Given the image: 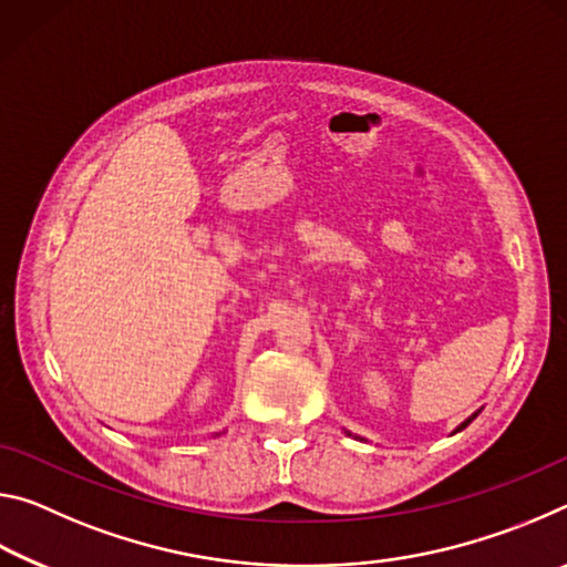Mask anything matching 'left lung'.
Wrapping results in <instances>:
<instances>
[{
  "label": "left lung",
  "mask_w": 567,
  "mask_h": 567,
  "mask_svg": "<svg viewBox=\"0 0 567 567\" xmlns=\"http://www.w3.org/2000/svg\"><path fill=\"white\" fill-rule=\"evenodd\" d=\"M480 412H483V408H480V410H475V412H473V415H470L467 420H463V422H460V425H457V427H455V430H453V433H450V435H455V433H460V430H465V427L470 425V422H473V420H475V417L480 415ZM348 435H350V437H354V440H362V443H368V440H364V437H360V435H352V433H350V430H348Z\"/></svg>",
  "instance_id": "1"
}]
</instances>
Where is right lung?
I'll return each instance as SVG.
<instances>
[{"label":"right lung","mask_w":567,"mask_h":567,"mask_svg":"<svg viewBox=\"0 0 567 567\" xmlns=\"http://www.w3.org/2000/svg\"><path fill=\"white\" fill-rule=\"evenodd\" d=\"M215 437H217V433H215Z\"/></svg>","instance_id":"1"}]
</instances>
